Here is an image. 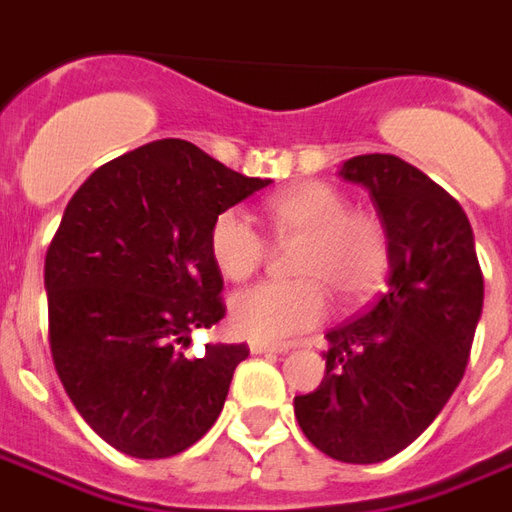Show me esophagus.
<instances>
[{
    "mask_svg": "<svg viewBox=\"0 0 512 512\" xmlns=\"http://www.w3.org/2000/svg\"><path fill=\"white\" fill-rule=\"evenodd\" d=\"M249 351L252 354H288V343H266V340H249Z\"/></svg>",
    "mask_w": 512,
    "mask_h": 512,
    "instance_id": "34e87169",
    "label": "esophagus"
}]
</instances>
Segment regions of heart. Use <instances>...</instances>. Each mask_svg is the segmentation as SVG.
<instances>
[{
    "label": "heart",
    "instance_id": "heart-1",
    "mask_svg": "<svg viewBox=\"0 0 512 512\" xmlns=\"http://www.w3.org/2000/svg\"><path fill=\"white\" fill-rule=\"evenodd\" d=\"M263 213L279 244L299 241L290 260L299 279L235 293L230 323L238 334L277 343L326 321L332 293L354 307L381 290L392 266V238L384 219L351 208L345 191L323 180H301L271 194ZM208 252L224 279L244 282L266 263L268 244L244 211L227 208L208 230Z\"/></svg>",
    "mask_w": 512,
    "mask_h": 512
}]
</instances>
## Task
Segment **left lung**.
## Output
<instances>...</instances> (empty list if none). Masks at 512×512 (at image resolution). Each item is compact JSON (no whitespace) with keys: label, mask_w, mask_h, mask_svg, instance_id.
Instances as JSON below:
<instances>
[{"label":"left lung","mask_w":512,"mask_h":512,"mask_svg":"<svg viewBox=\"0 0 512 512\" xmlns=\"http://www.w3.org/2000/svg\"><path fill=\"white\" fill-rule=\"evenodd\" d=\"M340 178L370 191L392 238L389 282L326 334V376L293 408L304 436L343 463L406 450L439 417L472 351L483 271L472 224L439 183L389 153L348 158Z\"/></svg>","instance_id":"left-lung-1"}]
</instances>
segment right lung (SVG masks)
Segmentation results:
<instances>
[{
  "instance_id": "1",
  "label": "right lung",
  "mask_w": 512,
  "mask_h": 512,
  "mask_svg": "<svg viewBox=\"0 0 512 512\" xmlns=\"http://www.w3.org/2000/svg\"><path fill=\"white\" fill-rule=\"evenodd\" d=\"M268 183L191 142L158 139L95 169L68 202L46 252L51 359L76 411L115 450L178 455L222 414L249 348L186 356L191 332L224 318L208 230Z\"/></svg>"
}]
</instances>
